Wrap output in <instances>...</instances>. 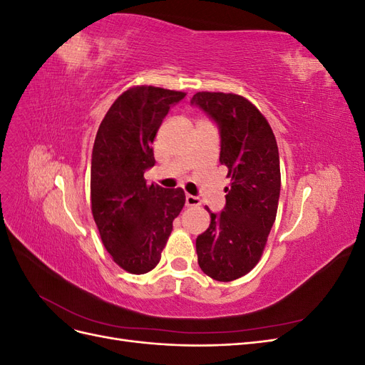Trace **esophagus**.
<instances>
[{
  "label": "esophagus",
  "mask_w": 365,
  "mask_h": 365,
  "mask_svg": "<svg viewBox=\"0 0 365 365\" xmlns=\"http://www.w3.org/2000/svg\"><path fill=\"white\" fill-rule=\"evenodd\" d=\"M185 205L187 207L201 205V200L197 196H193V195H185Z\"/></svg>",
  "instance_id": "esophagus-1"
}]
</instances>
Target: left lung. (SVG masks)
Segmentation results:
<instances>
[{"mask_svg":"<svg viewBox=\"0 0 365 365\" xmlns=\"http://www.w3.org/2000/svg\"><path fill=\"white\" fill-rule=\"evenodd\" d=\"M190 103L212 118L220 137V164L231 185L220 213L196 237L197 263L217 282H231L256 267L277 215L280 158L269 123L245 97L196 93Z\"/></svg>","mask_w":365,"mask_h":365,"instance_id":"obj_1","label":"left lung"}]
</instances>
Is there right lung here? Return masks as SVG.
<instances>
[{
  "label": "right lung",
  "mask_w": 365,
  "mask_h": 365,
  "mask_svg": "<svg viewBox=\"0 0 365 365\" xmlns=\"http://www.w3.org/2000/svg\"><path fill=\"white\" fill-rule=\"evenodd\" d=\"M185 93L134 86L109 108L98 126L91 158V210L106 251L130 274L158 264L173 219L185 202L182 189L146 184L152 143Z\"/></svg>",
  "instance_id": "1"
}]
</instances>
